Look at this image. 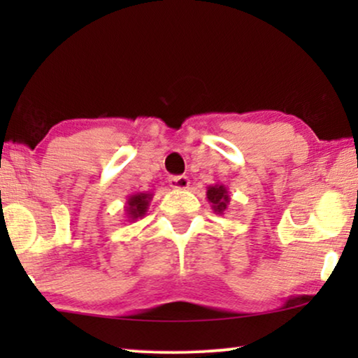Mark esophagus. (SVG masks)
Masks as SVG:
<instances>
[{"label": "esophagus", "mask_w": 358, "mask_h": 358, "mask_svg": "<svg viewBox=\"0 0 358 358\" xmlns=\"http://www.w3.org/2000/svg\"><path fill=\"white\" fill-rule=\"evenodd\" d=\"M169 183L173 189H185V188H188L189 180H188V176L178 175V176H171V178L169 180Z\"/></svg>", "instance_id": "esophagus-1"}]
</instances>
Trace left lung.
Listing matches in <instances>:
<instances>
[{"label":"left lung","mask_w":358,"mask_h":358,"mask_svg":"<svg viewBox=\"0 0 358 358\" xmlns=\"http://www.w3.org/2000/svg\"><path fill=\"white\" fill-rule=\"evenodd\" d=\"M206 198L209 204H211V209L217 214H224L227 211L229 206V192L224 185H213V187H208L206 189Z\"/></svg>","instance_id":"1"}]
</instances>
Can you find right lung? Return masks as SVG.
Masks as SVG:
<instances>
[{"mask_svg": "<svg viewBox=\"0 0 358 358\" xmlns=\"http://www.w3.org/2000/svg\"><path fill=\"white\" fill-rule=\"evenodd\" d=\"M154 198L152 193H134L127 198L126 201V216L127 221L134 222L139 217H144L147 209H149V204Z\"/></svg>", "mask_w": 358, "mask_h": 358, "instance_id": "add662e5", "label": "right lung"}]
</instances>
